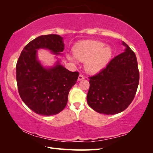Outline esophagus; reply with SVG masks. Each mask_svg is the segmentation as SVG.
<instances>
[{"label":"esophagus","instance_id":"1","mask_svg":"<svg viewBox=\"0 0 153 153\" xmlns=\"http://www.w3.org/2000/svg\"><path fill=\"white\" fill-rule=\"evenodd\" d=\"M84 78V76H83L82 74H79V76H78V80H79V81H80V80L83 79Z\"/></svg>","mask_w":153,"mask_h":153}]
</instances>
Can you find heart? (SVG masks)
<instances>
[{
	"label": "heart",
	"instance_id": "heart-1",
	"mask_svg": "<svg viewBox=\"0 0 153 153\" xmlns=\"http://www.w3.org/2000/svg\"><path fill=\"white\" fill-rule=\"evenodd\" d=\"M105 43L97 40H86L78 42L73 48V53L76 59L85 61V68L90 73L100 71L107 65L112 56V50ZM67 59L74 61L70 55Z\"/></svg>",
	"mask_w": 153,
	"mask_h": 153
}]
</instances>
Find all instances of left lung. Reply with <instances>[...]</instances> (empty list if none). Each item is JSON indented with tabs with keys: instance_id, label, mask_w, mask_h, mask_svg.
I'll use <instances>...</instances> for the list:
<instances>
[{
	"instance_id": "1",
	"label": "left lung",
	"mask_w": 153,
	"mask_h": 153,
	"mask_svg": "<svg viewBox=\"0 0 153 153\" xmlns=\"http://www.w3.org/2000/svg\"><path fill=\"white\" fill-rule=\"evenodd\" d=\"M126 47L98 74L89 77L88 104L95 111L114 115L122 112L131 104L139 84L138 62L134 52Z\"/></svg>"
}]
</instances>
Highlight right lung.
Segmentation results:
<instances>
[{
    "instance_id": "add662e5",
    "label": "right lung",
    "mask_w": 153,
    "mask_h": 153,
    "mask_svg": "<svg viewBox=\"0 0 153 153\" xmlns=\"http://www.w3.org/2000/svg\"><path fill=\"white\" fill-rule=\"evenodd\" d=\"M46 48L59 55L64 50L63 38L56 34L38 36L23 49L16 65L18 92L23 101L36 113L50 116L66 107L68 94L79 76L57 62L45 68L37 59V50Z\"/></svg>"
}]
</instances>
